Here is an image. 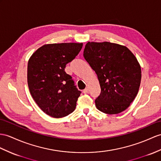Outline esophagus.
<instances>
[{"label": "esophagus", "mask_w": 161, "mask_h": 161, "mask_svg": "<svg viewBox=\"0 0 161 161\" xmlns=\"http://www.w3.org/2000/svg\"><path fill=\"white\" fill-rule=\"evenodd\" d=\"M89 92V89L88 87H86L84 90H83V93H88Z\"/></svg>", "instance_id": "esophagus-1"}]
</instances>
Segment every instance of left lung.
Here are the masks:
<instances>
[{"mask_svg": "<svg viewBox=\"0 0 161 161\" xmlns=\"http://www.w3.org/2000/svg\"><path fill=\"white\" fill-rule=\"evenodd\" d=\"M83 56L96 73L101 92L96 107L107 114H117L130 106L142 79L140 65L126 46L110 42H88Z\"/></svg>", "mask_w": 161, "mask_h": 161, "instance_id": "1", "label": "left lung"}]
</instances>
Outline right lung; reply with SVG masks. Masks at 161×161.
Here are the masks:
<instances>
[{"mask_svg":"<svg viewBox=\"0 0 161 161\" xmlns=\"http://www.w3.org/2000/svg\"><path fill=\"white\" fill-rule=\"evenodd\" d=\"M82 47L83 44L77 43L46 44L29 58L27 68L29 91L39 107L47 115L60 118L75 110L81 92L65 68Z\"/></svg>","mask_w":161,"mask_h":161,"instance_id":"right-lung-1","label":"right lung"}]
</instances>
